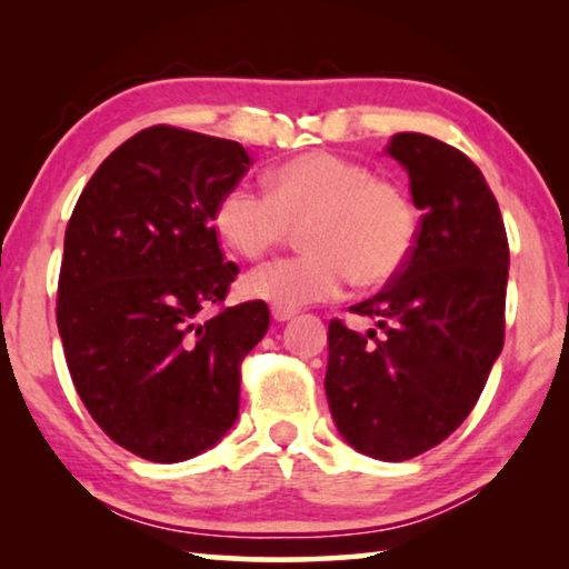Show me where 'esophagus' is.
<instances>
[{
    "instance_id": "34e87169",
    "label": "esophagus",
    "mask_w": 569,
    "mask_h": 569,
    "mask_svg": "<svg viewBox=\"0 0 569 569\" xmlns=\"http://www.w3.org/2000/svg\"><path fill=\"white\" fill-rule=\"evenodd\" d=\"M296 313H298L296 308H288V306H273L271 308V316H273L276 321H291Z\"/></svg>"
}]
</instances>
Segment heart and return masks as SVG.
Wrapping results in <instances>:
<instances>
[{
    "label": "heart",
    "mask_w": 569,
    "mask_h": 569,
    "mask_svg": "<svg viewBox=\"0 0 569 569\" xmlns=\"http://www.w3.org/2000/svg\"><path fill=\"white\" fill-rule=\"evenodd\" d=\"M306 253L258 266L243 293L273 306L333 301L353 281L397 278L417 248L419 208L391 178L331 150L301 152L268 172V190L233 182L218 198L213 228L243 258H261L301 228Z\"/></svg>",
    "instance_id": "1"
}]
</instances>
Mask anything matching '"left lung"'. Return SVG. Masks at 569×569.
Listing matches in <instances>:
<instances>
[{
  "label": "left lung",
  "instance_id": "obj_1",
  "mask_svg": "<svg viewBox=\"0 0 569 569\" xmlns=\"http://www.w3.org/2000/svg\"><path fill=\"white\" fill-rule=\"evenodd\" d=\"M389 156L409 172L417 248L383 291L351 306L381 333L329 323L326 399L361 455L403 461L469 417L505 346L509 243L495 192L465 152L397 132Z\"/></svg>",
  "mask_w": 569,
  "mask_h": 569
}]
</instances>
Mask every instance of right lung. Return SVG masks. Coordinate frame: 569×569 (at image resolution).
Here are the masks:
<instances>
[{
  "mask_svg": "<svg viewBox=\"0 0 569 569\" xmlns=\"http://www.w3.org/2000/svg\"><path fill=\"white\" fill-rule=\"evenodd\" d=\"M248 166L233 140L152 124L102 160L67 223V369L104 435L148 461L196 457L233 427L240 363L271 326L263 301L226 306L238 266L213 228Z\"/></svg>",
  "mask_w": 569,
  "mask_h": 569,
  "instance_id": "right-lung-1",
  "label": "right lung"
}]
</instances>
